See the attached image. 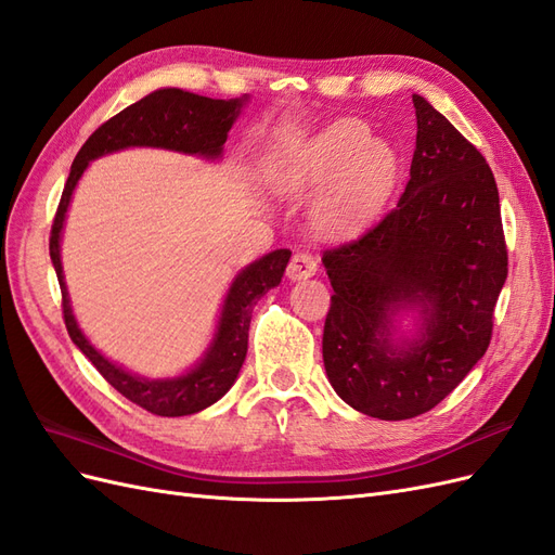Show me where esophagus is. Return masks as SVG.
Listing matches in <instances>:
<instances>
[{
  "instance_id": "1",
  "label": "esophagus",
  "mask_w": 555,
  "mask_h": 555,
  "mask_svg": "<svg viewBox=\"0 0 555 555\" xmlns=\"http://www.w3.org/2000/svg\"><path fill=\"white\" fill-rule=\"evenodd\" d=\"M317 268H319V263H317L314 255H310V251H296V255L289 261V266H287V275L294 282L296 280H308L317 273Z\"/></svg>"
}]
</instances>
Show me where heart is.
<instances>
[{
	"mask_svg": "<svg viewBox=\"0 0 555 555\" xmlns=\"http://www.w3.org/2000/svg\"><path fill=\"white\" fill-rule=\"evenodd\" d=\"M398 173L396 150L375 141L359 120L333 122L271 166L273 182L284 190H310L328 182L317 206V220L324 229H351L371 220L393 192Z\"/></svg>",
	"mask_w": 555,
	"mask_h": 555,
	"instance_id": "b5f03b06",
	"label": "heart"
}]
</instances>
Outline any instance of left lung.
<instances>
[{"label": "left lung", "instance_id": "1", "mask_svg": "<svg viewBox=\"0 0 555 555\" xmlns=\"http://www.w3.org/2000/svg\"><path fill=\"white\" fill-rule=\"evenodd\" d=\"M416 147L398 206L357 241L324 249L328 382L347 405L402 422L442 402L486 354L507 280L500 196L483 155L414 94ZM423 308V338L390 345V317Z\"/></svg>", "mask_w": 555, "mask_h": 555}]
</instances>
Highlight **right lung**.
<instances>
[{
    "instance_id": "obj_1",
    "label": "right lung",
    "mask_w": 555,
    "mask_h": 555,
    "mask_svg": "<svg viewBox=\"0 0 555 555\" xmlns=\"http://www.w3.org/2000/svg\"><path fill=\"white\" fill-rule=\"evenodd\" d=\"M245 99H208L178 88L157 90L143 96L141 102L127 106L111 120L99 127L92 137L78 150L72 164V173L66 178L60 206L50 229V259H53L55 273L62 289V317L66 331L74 345L86 354L102 377L120 391L133 405H139L157 416H184L206 410L212 402L220 400L231 384L236 382L241 365L247 354V331L251 310L257 300L280 284L284 268L289 263V249H275L259 261L249 263L245 271L233 280L227 294L220 326H217L215 340L208 349L206 359L201 361L192 373L178 379H143L131 375L122 367L113 365L86 340L80 333L76 319L72 314L69 294L62 275L60 261V233L64 224L66 208L74 194V188L88 164L96 157L115 153L129 145H153L169 147L178 153L201 155L217 159L222 155V145L227 143V133L236 120Z\"/></svg>"
}]
</instances>
